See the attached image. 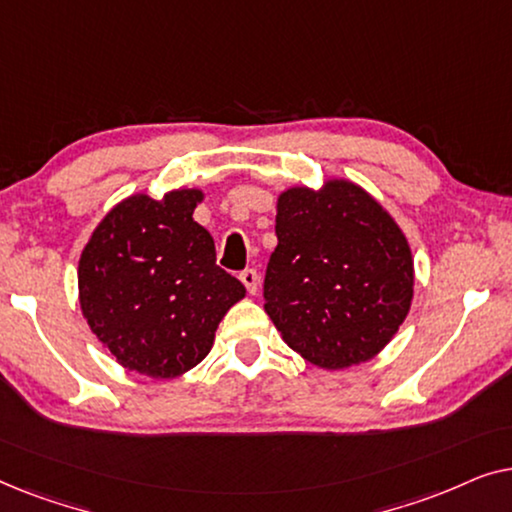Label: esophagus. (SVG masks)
<instances>
[{
  "mask_svg": "<svg viewBox=\"0 0 512 512\" xmlns=\"http://www.w3.org/2000/svg\"><path fill=\"white\" fill-rule=\"evenodd\" d=\"M240 282L247 286V291L254 296V293L258 291V284H261V279H258V272L254 268H247L240 272Z\"/></svg>",
  "mask_w": 512,
  "mask_h": 512,
  "instance_id": "34e87169",
  "label": "esophagus"
}]
</instances>
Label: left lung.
Returning a JSON list of instances; mask_svg holds the SVG:
<instances>
[{
	"mask_svg": "<svg viewBox=\"0 0 512 512\" xmlns=\"http://www.w3.org/2000/svg\"><path fill=\"white\" fill-rule=\"evenodd\" d=\"M265 312L321 368L363 363L394 338L412 303V254L394 219L349 181L291 188L277 202Z\"/></svg>",
	"mask_w": 512,
	"mask_h": 512,
	"instance_id": "8db88e82",
	"label": "left lung"
}]
</instances>
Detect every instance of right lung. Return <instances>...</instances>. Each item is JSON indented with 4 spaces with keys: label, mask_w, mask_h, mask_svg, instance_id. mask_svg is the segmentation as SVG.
Instances as JSON below:
<instances>
[{
    "label": "right lung",
    "mask_w": 512,
    "mask_h": 512,
    "mask_svg": "<svg viewBox=\"0 0 512 512\" xmlns=\"http://www.w3.org/2000/svg\"><path fill=\"white\" fill-rule=\"evenodd\" d=\"M200 191L132 195L95 228L79 261L83 317L116 361L177 377L212 349L219 321L244 298L216 265L212 235L193 221Z\"/></svg>",
    "instance_id": "obj_1"
}]
</instances>
